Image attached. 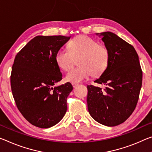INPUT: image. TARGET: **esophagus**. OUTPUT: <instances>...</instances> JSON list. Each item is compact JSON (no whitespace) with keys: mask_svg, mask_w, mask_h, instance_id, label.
Returning a JSON list of instances; mask_svg holds the SVG:
<instances>
[{"mask_svg":"<svg viewBox=\"0 0 152 152\" xmlns=\"http://www.w3.org/2000/svg\"><path fill=\"white\" fill-rule=\"evenodd\" d=\"M72 86H73L74 88H76V86H78V84H77V83H72Z\"/></svg>","mask_w":152,"mask_h":152,"instance_id":"34e87169","label":"esophagus"}]
</instances>
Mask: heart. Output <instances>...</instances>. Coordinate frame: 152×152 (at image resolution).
<instances>
[{
    "instance_id": "heart-1",
    "label": "heart",
    "mask_w": 152,
    "mask_h": 152,
    "mask_svg": "<svg viewBox=\"0 0 152 152\" xmlns=\"http://www.w3.org/2000/svg\"><path fill=\"white\" fill-rule=\"evenodd\" d=\"M68 50L60 49L55 55V61L60 68L68 71L78 59V67L72 69L66 76V80L78 83L91 74L99 76L106 69L110 59V50L105 45L85 35L72 39L67 45Z\"/></svg>"
}]
</instances>
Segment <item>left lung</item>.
<instances>
[{"mask_svg":"<svg viewBox=\"0 0 152 152\" xmlns=\"http://www.w3.org/2000/svg\"><path fill=\"white\" fill-rule=\"evenodd\" d=\"M110 50L106 69L94 81L102 88L88 85L87 105L99 123L115 126L129 118L136 107L142 85V70L134 48L115 34H97Z\"/></svg>","mask_w":152,"mask_h":152,"instance_id":"left-lung-1","label":"left lung"}]
</instances>
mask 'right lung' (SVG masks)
<instances>
[{
  "label": "right lung",
  "instance_id": "1",
  "mask_svg": "<svg viewBox=\"0 0 152 152\" xmlns=\"http://www.w3.org/2000/svg\"><path fill=\"white\" fill-rule=\"evenodd\" d=\"M70 37L37 36L15 56L11 86L17 107L32 125L50 128L67 111V97L73 89L69 83L53 86L62 79L55 55Z\"/></svg>",
  "mask_w": 152,
  "mask_h": 152
}]
</instances>
